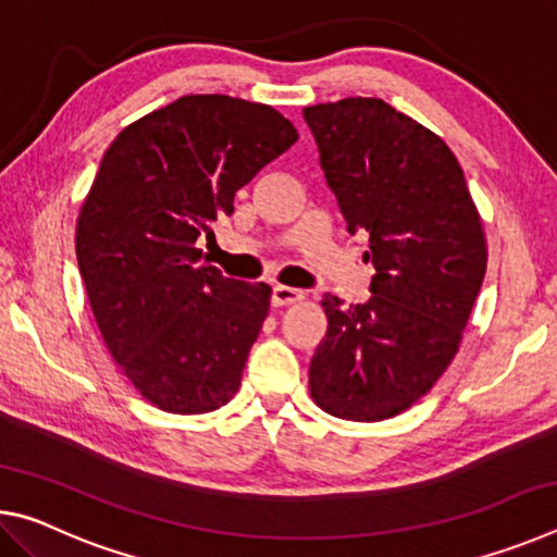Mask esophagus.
<instances>
[{
	"mask_svg": "<svg viewBox=\"0 0 557 557\" xmlns=\"http://www.w3.org/2000/svg\"><path fill=\"white\" fill-rule=\"evenodd\" d=\"M299 299H305V295H301V289L287 287V285H275V287H272V305H275V307L295 305V301H299Z\"/></svg>",
	"mask_w": 557,
	"mask_h": 557,
	"instance_id": "esophagus-1",
	"label": "esophagus"
}]
</instances>
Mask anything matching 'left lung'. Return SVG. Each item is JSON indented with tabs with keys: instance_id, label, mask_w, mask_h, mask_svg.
<instances>
[{
	"instance_id": "left-lung-1",
	"label": "left lung",
	"mask_w": 557,
	"mask_h": 557,
	"mask_svg": "<svg viewBox=\"0 0 557 557\" xmlns=\"http://www.w3.org/2000/svg\"><path fill=\"white\" fill-rule=\"evenodd\" d=\"M326 186L369 235L371 297L326 292L309 391L334 418L379 422L418 403L455 358L486 272L465 172L442 139L379 98L305 108Z\"/></svg>"
}]
</instances>
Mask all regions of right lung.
Listing matches in <instances>:
<instances>
[{
  "mask_svg": "<svg viewBox=\"0 0 557 557\" xmlns=\"http://www.w3.org/2000/svg\"><path fill=\"white\" fill-rule=\"evenodd\" d=\"M295 143L270 106L184 96L132 122L102 157L75 256L112 358L159 410L211 412L238 391L272 289L203 265L196 243Z\"/></svg>",
  "mask_w": 557,
  "mask_h": 557,
  "instance_id": "1",
  "label": "right lung"
}]
</instances>
